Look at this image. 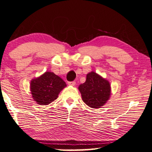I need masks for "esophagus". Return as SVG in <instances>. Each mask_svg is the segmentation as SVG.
I'll return each instance as SVG.
<instances>
[{
    "mask_svg": "<svg viewBox=\"0 0 152 152\" xmlns=\"http://www.w3.org/2000/svg\"><path fill=\"white\" fill-rule=\"evenodd\" d=\"M68 85H71V86H74L76 85L75 81H72V82H68Z\"/></svg>",
    "mask_w": 152,
    "mask_h": 152,
    "instance_id": "34e87169",
    "label": "esophagus"
}]
</instances>
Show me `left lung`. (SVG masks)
Instances as JSON below:
<instances>
[{
	"mask_svg": "<svg viewBox=\"0 0 152 152\" xmlns=\"http://www.w3.org/2000/svg\"><path fill=\"white\" fill-rule=\"evenodd\" d=\"M82 100L91 108H100L110 99L111 85L107 79L94 72L87 74L86 81L79 85Z\"/></svg>",
	"mask_w": 152,
	"mask_h": 152,
	"instance_id": "8db88e82",
	"label": "left lung"
}]
</instances>
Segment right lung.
Instances as JSON below:
<instances>
[{"instance_id":"add662e5","label":"right lung","mask_w":152,"mask_h":152,"mask_svg":"<svg viewBox=\"0 0 152 152\" xmlns=\"http://www.w3.org/2000/svg\"><path fill=\"white\" fill-rule=\"evenodd\" d=\"M67 86L65 81L54 72H46L33 78L30 91L34 101L40 105H48L56 99L60 92Z\"/></svg>"}]
</instances>
